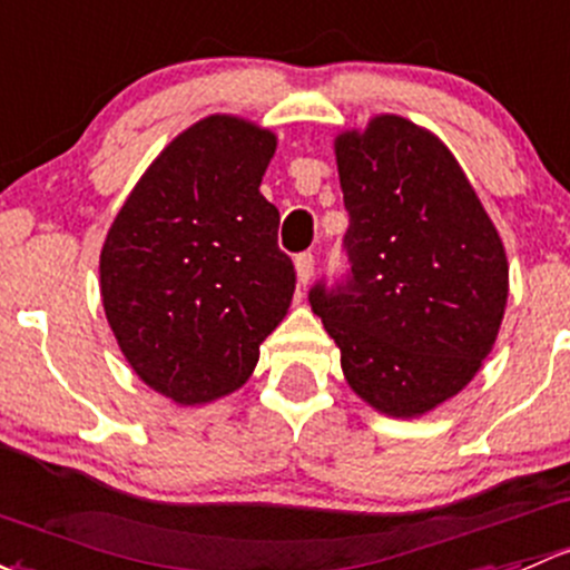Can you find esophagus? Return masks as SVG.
I'll use <instances>...</instances> for the list:
<instances>
[{
	"label": "esophagus",
	"mask_w": 570,
	"mask_h": 570,
	"mask_svg": "<svg viewBox=\"0 0 570 570\" xmlns=\"http://www.w3.org/2000/svg\"><path fill=\"white\" fill-rule=\"evenodd\" d=\"M295 273H297V284L301 286L308 284L311 275H314V256L311 254L295 256Z\"/></svg>",
	"instance_id": "obj_1"
}]
</instances>
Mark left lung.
Returning <instances> with one entry per match:
<instances>
[{
  "instance_id": "8db88e82",
  "label": "left lung",
  "mask_w": 570,
  "mask_h": 570,
  "mask_svg": "<svg viewBox=\"0 0 570 570\" xmlns=\"http://www.w3.org/2000/svg\"><path fill=\"white\" fill-rule=\"evenodd\" d=\"M352 273L316 284L311 308L341 350V371L387 417L429 415L494 346L508 305L500 232L440 136L376 114L333 141Z\"/></svg>"
}]
</instances>
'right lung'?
<instances>
[{
    "label": "right lung",
    "mask_w": 570,
    "mask_h": 570,
    "mask_svg": "<svg viewBox=\"0 0 570 570\" xmlns=\"http://www.w3.org/2000/svg\"><path fill=\"white\" fill-rule=\"evenodd\" d=\"M278 139L235 114L175 136L134 185L100 248L119 352L179 406L239 391L286 316L295 267L259 194Z\"/></svg>",
    "instance_id": "1"
}]
</instances>
